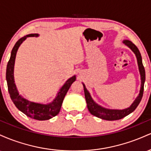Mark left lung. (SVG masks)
Returning <instances> with one entry per match:
<instances>
[{
  "label": "left lung",
  "mask_w": 151,
  "mask_h": 151,
  "mask_svg": "<svg viewBox=\"0 0 151 151\" xmlns=\"http://www.w3.org/2000/svg\"><path fill=\"white\" fill-rule=\"evenodd\" d=\"M123 42L128 46L129 47L133 52V53L136 55L137 62H138V70H139L140 74H141V89H140V93L137 98L133 101V103L130 106L129 108H126L122 110H119V109H109L102 107L101 106L99 105L96 102L93 100L91 98V95L88 90L86 89L84 84H83L84 90V96H85L86 104H87V108L89 109V112L91 114L95 116L100 118V119H104V120L107 121H115L119 120V119H123L124 117L126 116L129 114L132 113L133 111L136 109L139 103L141 101V99L143 97V88H144V82L145 79V69L143 65V62H142V58L141 53H140L138 47L135 45L131 41L126 40L123 41Z\"/></svg>",
  "instance_id": "left-lung-1"
}]
</instances>
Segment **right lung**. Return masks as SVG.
Returning a JSON list of instances; mask_svg holds the SVG:
<instances>
[{
  "label": "right lung",
  "mask_w": 151,
  "mask_h": 151,
  "mask_svg": "<svg viewBox=\"0 0 151 151\" xmlns=\"http://www.w3.org/2000/svg\"><path fill=\"white\" fill-rule=\"evenodd\" d=\"M38 36L39 35L36 33L27 35L18 40V42L15 43L11 51L10 58L7 65L6 81L10 98L18 110L32 119L39 121H45L52 119L59 114L64 98L70 89V86L76 80V76L74 75L67 79L65 84L60 89V91L58 93L55 99L47 104L30 101L19 94L14 81V65L17 51L19 47L26 38L28 37H38Z\"/></svg>",
  "instance_id": "right-lung-1"
}]
</instances>
